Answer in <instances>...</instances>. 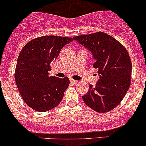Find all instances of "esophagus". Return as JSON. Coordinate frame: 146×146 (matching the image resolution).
<instances>
[{
	"label": "esophagus",
	"instance_id": "esophagus-1",
	"mask_svg": "<svg viewBox=\"0 0 146 146\" xmlns=\"http://www.w3.org/2000/svg\"><path fill=\"white\" fill-rule=\"evenodd\" d=\"M70 83L73 84V85H76V84L78 83V81H76V80H73V79H70Z\"/></svg>",
	"mask_w": 146,
	"mask_h": 146
}]
</instances>
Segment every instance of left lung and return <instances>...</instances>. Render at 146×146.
<instances>
[{"instance_id": "1", "label": "left lung", "mask_w": 146, "mask_h": 146, "mask_svg": "<svg viewBox=\"0 0 146 146\" xmlns=\"http://www.w3.org/2000/svg\"><path fill=\"white\" fill-rule=\"evenodd\" d=\"M74 40L88 48L95 59L100 79L90 85L82 96L87 106L104 113L115 108L123 99L131 83L132 65L126 48L104 32L75 36Z\"/></svg>"}]
</instances>
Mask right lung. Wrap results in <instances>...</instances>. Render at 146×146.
<instances>
[{"mask_svg":"<svg viewBox=\"0 0 146 146\" xmlns=\"http://www.w3.org/2000/svg\"><path fill=\"white\" fill-rule=\"evenodd\" d=\"M69 37L44 36L23 47L17 58L15 78L25 102L37 111H48L59 104L70 80L49 76L51 62L61 48L73 42Z\"/></svg>","mask_w":146,"mask_h":146,"instance_id":"1","label":"right lung"}]
</instances>
